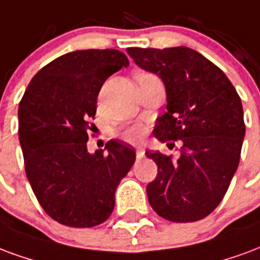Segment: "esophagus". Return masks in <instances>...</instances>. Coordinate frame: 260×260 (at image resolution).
I'll return each mask as SVG.
<instances>
[{
  "label": "esophagus",
  "instance_id": "34e87169",
  "mask_svg": "<svg viewBox=\"0 0 260 260\" xmlns=\"http://www.w3.org/2000/svg\"><path fill=\"white\" fill-rule=\"evenodd\" d=\"M136 155H137L138 159L144 158V155H145V149H144L143 147H137V148H136Z\"/></svg>",
  "mask_w": 260,
  "mask_h": 260
}]
</instances>
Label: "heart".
Returning a JSON list of instances; mask_svg holds the SVG:
<instances>
[{"label":"heart","instance_id":"heart-1","mask_svg":"<svg viewBox=\"0 0 260 260\" xmlns=\"http://www.w3.org/2000/svg\"><path fill=\"white\" fill-rule=\"evenodd\" d=\"M149 77H153V75L151 73H140L137 76L138 83H141L145 79H149ZM145 134V128L140 124H134V126H130L124 132L122 133V137L126 140V141H130V143H137L138 140H141Z\"/></svg>","mask_w":260,"mask_h":260}]
</instances>
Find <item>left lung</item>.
Wrapping results in <instances>:
<instances>
[{
	"instance_id": "8db88e82",
	"label": "left lung",
	"mask_w": 260,
	"mask_h": 260,
	"mask_svg": "<svg viewBox=\"0 0 260 260\" xmlns=\"http://www.w3.org/2000/svg\"><path fill=\"white\" fill-rule=\"evenodd\" d=\"M126 51L166 87L168 111L158 117L153 136L183 143L177 160L145 152L158 165L156 179L147 185L149 205L174 223L201 220L220 204L240 164L245 136L241 98L223 70L191 48Z\"/></svg>"
}]
</instances>
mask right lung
I'll list each match as a JSON object with an SVG mask.
<instances>
[{"mask_svg": "<svg viewBox=\"0 0 260 260\" xmlns=\"http://www.w3.org/2000/svg\"><path fill=\"white\" fill-rule=\"evenodd\" d=\"M117 50L69 52L40 69L19 102V140L24 170L45 213L69 227H94L111 216L134 149L111 140L87 151L95 124L96 96L109 76L126 68Z\"/></svg>", "mask_w": 260, "mask_h": 260, "instance_id": "right-lung-1", "label": "right lung"}]
</instances>
